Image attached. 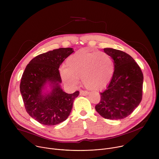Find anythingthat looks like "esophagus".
Returning a JSON list of instances; mask_svg holds the SVG:
<instances>
[{
  "mask_svg": "<svg viewBox=\"0 0 159 159\" xmlns=\"http://www.w3.org/2000/svg\"><path fill=\"white\" fill-rule=\"evenodd\" d=\"M89 94V92L87 90H80V95L81 96H86Z\"/></svg>",
  "mask_w": 159,
  "mask_h": 159,
  "instance_id": "esophagus-1",
  "label": "esophagus"
}]
</instances>
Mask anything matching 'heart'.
I'll list each match as a JSON object with an SVG mask.
<instances>
[{"label":"heart","mask_w":159,"mask_h":159,"mask_svg":"<svg viewBox=\"0 0 159 159\" xmlns=\"http://www.w3.org/2000/svg\"><path fill=\"white\" fill-rule=\"evenodd\" d=\"M60 72L67 84L75 85L82 78L85 86L99 90L110 82L114 73V63L107 53L85 48L68 58L66 68L63 67Z\"/></svg>","instance_id":"1"}]
</instances>
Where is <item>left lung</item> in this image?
I'll return each instance as SVG.
<instances>
[{"mask_svg": "<svg viewBox=\"0 0 159 159\" xmlns=\"http://www.w3.org/2000/svg\"><path fill=\"white\" fill-rule=\"evenodd\" d=\"M113 60L112 77L101 94L95 108L103 118L121 120L128 116L140 103L143 95V75L139 65L126 53L104 48Z\"/></svg>", "mask_w": 159, "mask_h": 159, "instance_id": "obj_1", "label": "left lung"}]
</instances>
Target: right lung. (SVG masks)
<instances>
[{
    "label": "right lung",
    "instance_id": "obj_1",
    "mask_svg": "<svg viewBox=\"0 0 159 159\" xmlns=\"http://www.w3.org/2000/svg\"><path fill=\"white\" fill-rule=\"evenodd\" d=\"M74 52L72 48H60L40 54L26 66L20 83V91L29 115L41 124L52 126L66 120L79 92L67 94L60 88L59 67ZM49 81L53 89L43 96L41 90Z\"/></svg>",
    "mask_w": 159,
    "mask_h": 159
}]
</instances>
